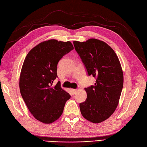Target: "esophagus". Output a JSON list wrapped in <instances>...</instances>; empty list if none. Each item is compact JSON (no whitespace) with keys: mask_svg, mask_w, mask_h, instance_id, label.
I'll return each mask as SVG.
<instances>
[{"mask_svg":"<svg viewBox=\"0 0 147 147\" xmlns=\"http://www.w3.org/2000/svg\"><path fill=\"white\" fill-rule=\"evenodd\" d=\"M71 92H72V93H73V94H75L76 92V89H71Z\"/></svg>","mask_w":147,"mask_h":147,"instance_id":"1","label":"esophagus"}]
</instances>
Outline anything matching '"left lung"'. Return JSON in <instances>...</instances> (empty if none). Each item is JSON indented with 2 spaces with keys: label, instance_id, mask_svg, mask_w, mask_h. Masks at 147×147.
I'll use <instances>...</instances> for the list:
<instances>
[{
  "label": "left lung",
  "instance_id": "8db88e82",
  "mask_svg": "<svg viewBox=\"0 0 147 147\" xmlns=\"http://www.w3.org/2000/svg\"><path fill=\"white\" fill-rule=\"evenodd\" d=\"M88 75L96 79L94 85L85 88L86 100L80 103V111L86 119L99 123L114 113L123 87V73L114 50L100 40L73 42Z\"/></svg>",
  "mask_w": 147,
  "mask_h": 147
}]
</instances>
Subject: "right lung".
<instances>
[{"instance_id":"obj_1","label":"right lung","mask_w":147,"mask_h":147,"mask_svg":"<svg viewBox=\"0 0 147 147\" xmlns=\"http://www.w3.org/2000/svg\"><path fill=\"white\" fill-rule=\"evenodd\" d=\"M70 42L49 40L39 43L27 54L20 78L21 95L36 119L50 124L60 117L71 96L61 87L57 78V64L73 50Z\"/></svg>"}]
</instances>
